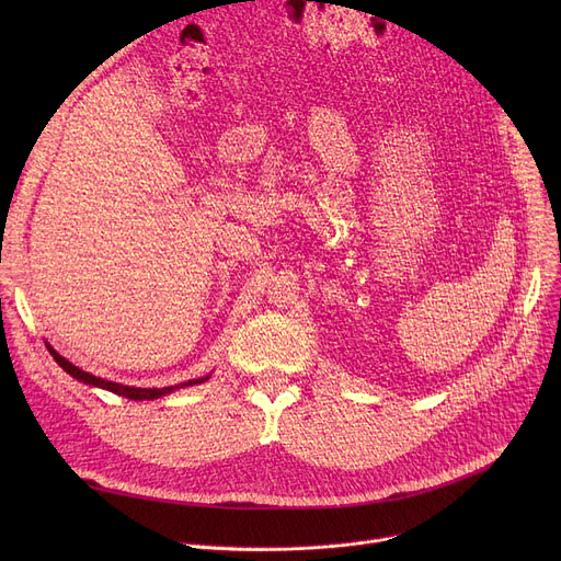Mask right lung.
<instances>
[{"label":"right lung","instance_id":"obj_1","mask_svg":"<svg viewBox=\"0 0 561 561\" xmlns=\"http://www.w3.org/2000/svg\"><path fill=\"white\" fill-rule=\"evenodd\" d=\"M47 347H49V345H47ZM49 355L56 359V364H58V366H61L66 373H70L72 377H77L79 381H83V385L100 387V389H106V391H111V393L125 396V398H129V400H154V398H161V396H165V393H170V391H174V389H180V387H191V385H199V381H204V379H206V377H202V379L184 381V385H180V387H163V389H136V387L115 385V381H108V379H102V377H95V375H91V373H85V370H81V368L72 366V364L66 359V357L58 355V352H56V350H51V347H49Z\"/></svg>","mask_w":561,"mask_h":561}]
</instances>
